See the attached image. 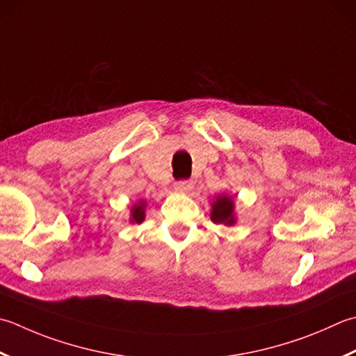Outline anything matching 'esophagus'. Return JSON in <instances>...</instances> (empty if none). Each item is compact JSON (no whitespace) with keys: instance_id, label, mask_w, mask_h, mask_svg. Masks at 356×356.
I'll list each match as a JSON object with an SVG mask.
<instances>
[{"instance_id":"1","label":"esophagus","mask_w":356,"mask_h":356,"mask_svg":"<svg viewBox=\"0 0 356 356\" xmlns=\"http://www.w3.org/2000/svg\"><path fill=\"white\" fill-rule=\"evenodd\" d=\"M194 184L191 182V180H180V182L176 184V191L179 193H188L193 190Z\"/></svg>"}]
</instances>
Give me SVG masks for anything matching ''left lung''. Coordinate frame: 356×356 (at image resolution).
I'll return each mask as SVG.
<instances>
[{
    "instance_id": "8db88e82",
    "label": "left lung",
    "mask_w": 356,
    "mask_h": 356,
    "mask_svg": "<svg viewBox=\"0 0 356 356\" xmlns=\"http://www.w3.org/2000/svg\"><path fill=\"white\" fill-rule=\"evenodd\" d=\"M211 220L220 225H234V200L227 194H220L211 204Z\"/></svg>"
}]
</instances>
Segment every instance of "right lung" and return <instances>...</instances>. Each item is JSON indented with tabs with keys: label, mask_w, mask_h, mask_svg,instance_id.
Segmentation results:
<instances>
[{
	"label": "right lung",
	"mask_w": 356,
	"mask_h": 356,
	"mask_svg": "<svg viewBox=\"0 0 356 356\" xmlns=\"http://www.w3.org/2000/svg\"><path fill=\"white\" fill-rule=\"evenodd\" d=\"M145 200H138L137 204L132 205L131 208V222L132 224H140L145 220Z\"/></svg>",
	"instance_id": "add662e5"
}]
</instances>
